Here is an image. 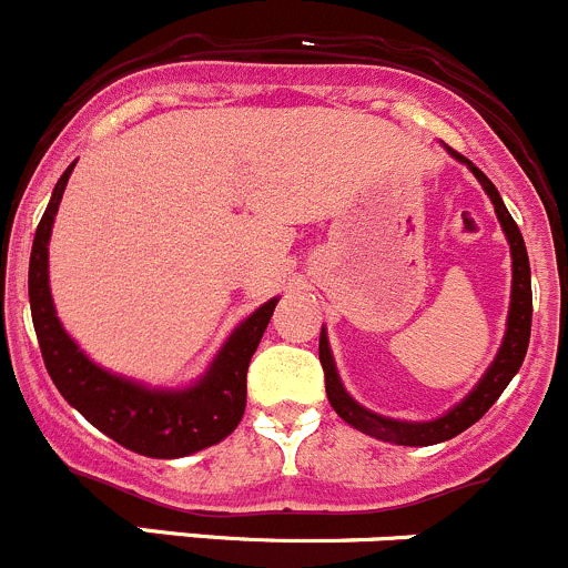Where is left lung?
I'll list each match as a JSON object with an SVG mask.
<instances>
[{"mask_svg": "<svg viewBox=\"0 0 568 568\" xmlns=\"http://www.w3.org/2000/svg\"><path fill=\"white\" fill-rule=\"evenodd\" d=\"M453 156L458 162L469 168L475 173L477 182L483 184L486 195L491 199L494 212H497V221L503 226L505 237L510 245V260H514V282H510V308H508V328H505V339L499 345L497 356H494L491 367L486 369L477 386L464 397L458 406H453L450 412L442 414L439 419H430V423H406V419H392L381 417V414L369 412V408L358 406L351 395L342 386L339 373H336L334 356H331L328 336L325 328L320 331V364H323L325 373V395L328 403L334 406V412L345 419L347 425H353L362 434L375 436L381 442H392V445H406V447H428L439 445V442L453 439V436L464 434L469 425H475L488 408L497 403V397L503 395L505 386L510 384L516 373H519L521 362H525L527 342H530V323H532V292H530V262H527V248L525 240H521L519 226L514 223L510 212L505 210L503 199H499L497 187L488 182L486 173L480 168H475L467 156H462L458 151H453L447 145Z\"/></svg>", "mask_w": 568, "mask_h": 568, "instance_id": "8db88e82", "label": "left lung"}]
</instances>
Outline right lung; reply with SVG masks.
Returning a JSON list of instances; mask_svg holds the SVG:
<instances>
[{
    "label": "right lung",
    "instance_id": "right-lung-1",
    "mask_svg": "<svg viewBox=\"0 0 568 568\" xmlns=\"http://www.w3.org/2000/svg\"><path fill=\"white\" fill-rule=\"evenodd\" d=\"M74 165L77 162H71L54 184L52 201L38 223L30 256L32 325L54 386L101 434L140 456L184 458L217 445L243 419L245 375L278 297L262 303L232 331L210 369L187 389H151L132 378L106 373L65 334L49 290V237Z\"/></svg>",
    "mask_w": 568,
    "mask_h": 568
}]
</instances>
